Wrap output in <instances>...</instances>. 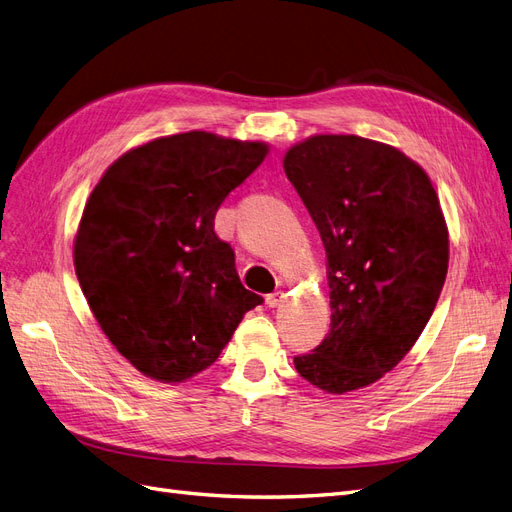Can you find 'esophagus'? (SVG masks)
Segmentation results:
<instances>
[{"mask_svg": "<svg viewBox=\"0 0 512 512\" xmlns=\"http://www.w3.org/2000/svg\"><path fill=\"white\" fill-rule=\"evenodd\" d=\"M282 301H284V292L282 290H275V292L267 294V305L269 307H277Z\"/></svg>", "mask_w": 512, "mask_h": 512, "instance_id": "obj_1", "label": "esophagus"}]
</instances>
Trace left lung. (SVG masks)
I'll use <instances>...</instances> for the list:
<instances>
[{"label": "left lung", "mask_w": 512, "mask_h": 512, "mask_svg": "<svg viewBox=\"0 0 512 512\" xmlns=\"http://www.w3.org/2000/svg\"><path fill=\"white\" fill-rule=\"evenodd\" d=\"M284 170L327 252L331 329L299 376L344 395L380 380L421 337L448 271V228L425 170L354 134L292 145Z\"/></svg>", "instance_id": "obj_1"}]
</instances>
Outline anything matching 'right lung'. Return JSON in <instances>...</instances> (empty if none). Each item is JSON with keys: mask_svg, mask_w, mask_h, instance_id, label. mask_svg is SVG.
<instances>
[{"mask_svg": "<svg viewBox=\"0 0 512 512\" xmlns=\"http://www.w3.org/2000/svg\"><path fill=\"white\" fill-rule=\"evenodd\" d=\"M267 153L262 141L203 130L153 138L117 158L89 194L76 277L104 335L147 378L200 374L262 303L213 220Z\"/></svg>", "mask_w": 512, "mask_h": 512, "instance_id": "obj_1", "label": "right lung"}]
</instances>
